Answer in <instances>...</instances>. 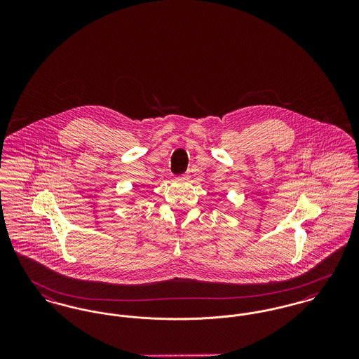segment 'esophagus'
I'll return each instance as SVG.
<instances>
[{"label": "esophagus", "mask_w": 359, "mask_h": 359, "mask_svg": "<svg viewBox=\"0 0 359 359\" xmlns=\"http://www.w3.org/2000/svg\"><path fill=\"white\" fill-rule=\"evenodd\" d=\"M183 176H184V177H188V173H184V175H183Z\"/></svg>", "instance_id": "obj_1"}]
</instances>
